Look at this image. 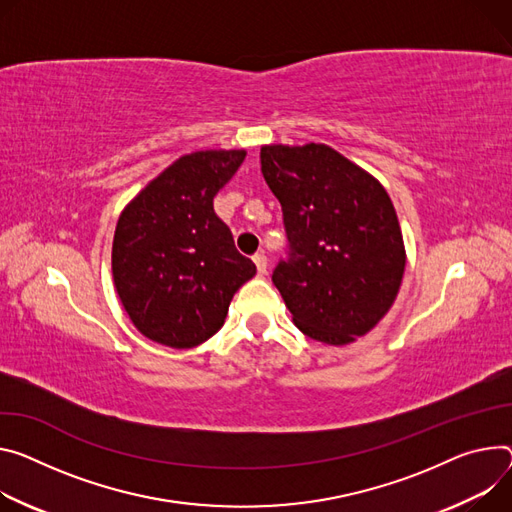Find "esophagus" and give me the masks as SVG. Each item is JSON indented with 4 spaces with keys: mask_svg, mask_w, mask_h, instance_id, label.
<instances>
[{
    "mask_svg": "<svg viewBox=\"0 0 512 512\" xmlns=\"http://www.w3.org/2000/svg\"><path fill=\"white\" fill-rule=\"evenodd\" d=\"M253 261L257 265V271L263 275L267 271V257L263 253H257V255H253Z\"/></svg>",
    "mask_w": 512,
    "mask_h": 512,
    "instance_id": "1",
    "label": "esophagus"
}]
</instances>
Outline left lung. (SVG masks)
Segmentation results:
<instances>
[{"instance_id": "obj_1", "label": "left lung", "mask_w": 512, "mask_h": 512, "mask_svg": "<svg viewBox=\"0 0 512 512\" xmlns=\"http://www.w3.org/2000/svg\"><path fill=\"white\" fill-rule=\"evenodd\" d=\"M261 173L280 200L288 259L273 269L296 327L327 345L369 333L392 308L406 265L384 185L327 145H265Z\"/></svg>"}]
</instances>
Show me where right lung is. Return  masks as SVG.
<instances>
[{"label": "right lung", "instance_id": "right-lung-1", "mask_svg": "<svg viewBox=\"0 0 512 512\" xmlns=\"http://www.w3.org/2000/svg\"><path fill=\"white\" fill-rule=\"evenodd\" d=\"M247 151L179 157L120 214L112 275L124 310L147 339L190 349L220 331L235 292L257 273L214 212V196Z\"/></svg>", "mask_w": 512, "mask_h": 512}]
</instances>
